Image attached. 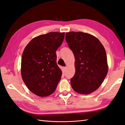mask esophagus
Masks as SVG:
<instances>
[{
	"label": "esophagus",
	"instance_id": "1",
	"mask_svg": "<svg viewBox=\"0 0 125 125\" xmlns=\"http://www.w3.org/2000/svg\"><path fill=\"white\" fill-rule=\"evenodd\" d=\"M66 69H67V67H63V71H65L66 70Z\"/></svg>",
	"mask_w": 125,
	"mask_h": 125
}]
</instances>
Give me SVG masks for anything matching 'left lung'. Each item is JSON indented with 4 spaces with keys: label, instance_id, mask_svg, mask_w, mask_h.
Instances as JSON below:
<instances>
[{
    "label": "left lung",
    "instance_id": "1",
    "mask_svg": "<svg viewBox=\"0 0 125 125\" xmlns=\"http://www.w3.org/2000/svg\"><path fill=\"white\" fill-rule=\"evenodd\" d=\"M66 41L73 53L76 72L71 79L74 91L89 94L97 90L108 73L104 47L97 37L83 32L66 33Z\"/></svg>",
    "mask_w": 125,
    "mask_h": 125
}]
</instances>
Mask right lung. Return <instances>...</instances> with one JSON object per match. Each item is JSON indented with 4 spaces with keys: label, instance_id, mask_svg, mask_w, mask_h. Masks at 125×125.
Wrapping results in <instances>:
<instances>
[{
    "label": "right lung",
    "instance_id": "add662e5",
    "mask_svg": "<svg viewBox=\"0 0 125 125\" xmlns=\"http://www.w3.org/2000/svg\"><path fill=\"white\" fill-rule=\"evenodd\" d=\"M65 32H50L34 37L25 47L21 60V76L28 89L40 97L55 91L62 71L56 63L55 52Z\"/></svg>",
    "mask_w": 125,
    "mask_h": 125
}]
</instances>
